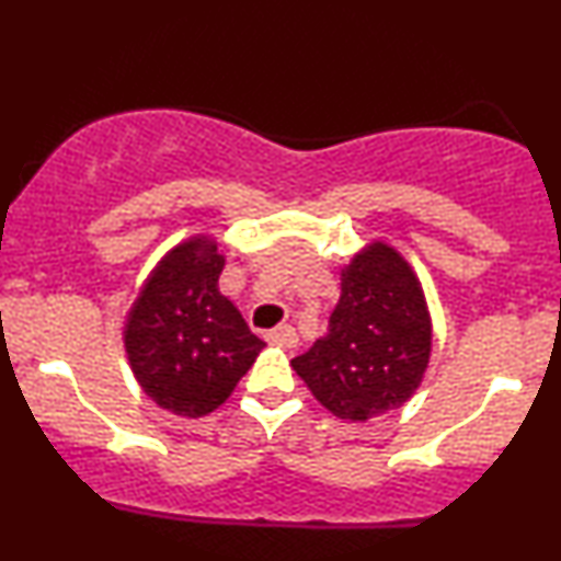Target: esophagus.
Segmentation results:
<instances>
[{
  "label": "esophagus",
  "instance_id": "obj_1",
  "mask_svg": "<svg viewBox=\"0 0 561 561\" xmlns=\"http://www.w3.org/2000/svg\"><path fill=\"white\" fill-rule=\"evenodd\" d=\"M266 340L272 345H279V347H295L298 345V334H295L293 327H274L272 332H266Z\"/></svg>",
  "mask_w": 561,
  "mask_h": 561
}]
</instances>
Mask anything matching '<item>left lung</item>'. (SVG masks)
Segmentation results:
<instances>
[{
	"label": "left lung",
	"mask_w": 561,
	"mask_h": 561,
	"mask_svg": "<svg viewBox=\"0 0 561 561\" xmlns=\"http://www.w3.org/2000/svg\"><path fill=\"white\" fill-rule=\"evenodd\" d=\"M433 327L411 266L375 242L343 268L324 337L293 369L334 416L366 422L398 409L420 388Z\"/></svg>",
	"instance_id": "obj_1"
}]
</instances>
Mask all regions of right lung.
<instances>
[{
  "mask_svg": "<svg viewBox=\"0 0 561 561\" xmlns=\"http://www.w3.org/2000/svg\"><path fill=\"white\" fill-rule=\"evenodd\" d=\"M221 268L216 242L186 240L158 263L128 311L124 340L134 377L179 416L218 409L266 345L218 293Z\"/></svg>",
  "mask_w": 561,
  "mask_h": 561,
  "instance_id": "obj_1",
  "label": "right lung"
}]
</instances>
